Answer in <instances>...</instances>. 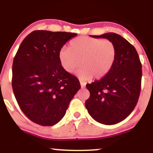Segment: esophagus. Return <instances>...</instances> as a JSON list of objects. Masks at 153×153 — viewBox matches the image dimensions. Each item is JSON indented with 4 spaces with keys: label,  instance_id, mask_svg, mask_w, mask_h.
<instances>
[{
    "label": "esophagus",
    "instance_id": "esophagus-1",
    "mask_svg": "<svg viewBox=\"0 0 153 153\" xmlns=\"http://www.w3.org/2000/svg\"><path fill=\"white\" fill-rule=\"evenodd\" d=\"M80 84H81V88H84L85 87V83L82 82V81H80Z\"/></svg>",
    "mask_w": 153,
    "mask_h": 153
}]
</instances>
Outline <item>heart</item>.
I'll return each mask as SVG.
<instances>
[{
	"label": "heart",
	"instance_id": "heart-1",
	"mask_svg": "<svg viewBox=\"0 0 153 153\" xmlns=\"http://www.w3.org/2000/svg\"><path fill=\"white\" fill-rule=\"evenodd\" d=\"M116 57V47L108 39L79 37L70 42L69 49L62 48L58 58L64 70L72 73L78 68L77 76L81 80L103 78L110 72Z\"/></svg>",
	"mask_w": 153,
	"mask_h": 153
}]
</instances>
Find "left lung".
Segmentation results:
<instances>
[{
    "instance_id": "obj_1",
    "label": "left lung",
    "mask_w": 153,
    "mask_h": 153,
    "mask_svg": "<svg viewBox=\"0 0 153 153\" xmlns=\"http://www.w3.org/2000/svg\"><path fill=\"white\" fill-rule=\"evenodd\" d=\"M91 37L114 42L116 57L105 76L86 85L91 95L85 101V107L97 122L106 125L117 124L125 120L137 104L141 92V61L134 47L116 33Z\"/></svg>"
}]
</instances>
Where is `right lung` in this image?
Instances as JSON below:
<instances>
[{
  "instance_id": "1",
  "label": "right lung",
  "mask_w": 153,
  "mask_h": 153,
  "mask_svg": "<svg viewBox=\"0 0 153 153\" xmlns=\"http://www.w3.org/2000/svg\"><path fill=\"white\" fill-rule=\"evenodd\" d=\"M76 35L34 30L25 37L14 56L12 89L23 113L35 123H58L81 88L76 77L64 70L58 58L60 49Z\"/></svg>"
}]
</instances>
